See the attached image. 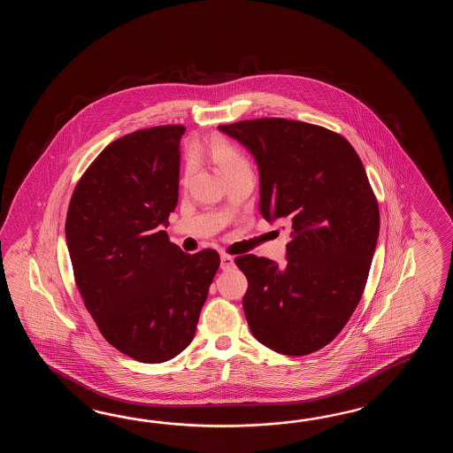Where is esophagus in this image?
Segmentation results:
<instances>
[{
  "label": "esophagus",
  "instance_id": "1",
  "mask_svg": "<svg viewBox=\"0 0 453 453\" xmlns=\"http://www.w3.org/2000/svg\"><path fill=\"white\" fill-rule=\"evenodd\" d=\"M220 259H222L223 270H230L234 267V260H233L230 254H225V252H223L222 256H220Z\"/></svg>",
  "mask_w": 453,
  "mask_h": 453
}]
</instances>
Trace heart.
<instances>
[{"mask_svg":"<svg viewBox=\"0 0 453 453\" xmlns=\"http://www.w3.org/2000/svg\"><path fill=\"white\" fill-rule=\"evenodd\" d=\"M193 155L207 157L226 180H231L233 176H238L241 173H252L250 160L246 158V155L241 152L238 145L233 144L225 135L213 134L203 142L194 145ZM193 173V162H186L183 170L184 183L191 180Z\"/></svg>","mask_w":453,"mask_h":453,"instance_id":"b5f03b06","label":"heart"}]
</instances>
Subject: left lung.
Listing matches in <instances>:
<instances>
[{
    "label": "left lung",
    "instance_id": "8db88e82",
    "mask_svg": "<svg viewBox=\"0 0 453 453\" xmlns=\"http://www.w3.org/2000/svg\"><path fill=\"white\" fill-rule=\"evenodd\" d=\"M259 165L260 213L289 225L288 264L254 254L234 262L248 279L242 308L270 349L304 357L328 345L355 312L379 236V203L343 135L285 118L219 126Z\"/></svg>",
    "mask_w": 453,
    "mask_h": 453
}]
</instances>
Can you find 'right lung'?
<instances>
[{"mask_svg": "<svg viewBox=\"0 0 453 453\" xmlns=\"http://www.w3.org/2000/svg\"><path fill=\"white\" fill-rule=\"evenodd\" d=\"M183 125L139 129L106 145L69 201L74 281L106 342L141 363L189 347L220 267L213 250L188 254L168 240L178 203Z\"/></svg>", "mask_w": 453, "mask_h": 453, "instance_id": "right-lung-1", "label": "right lung"}]
</instances>
